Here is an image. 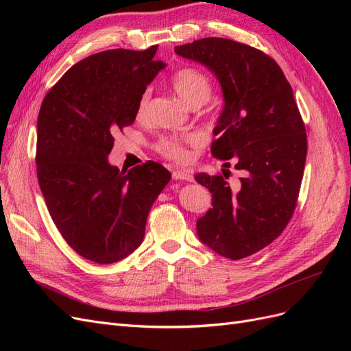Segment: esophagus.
<instances>
[{
  "label": "esophagus",
  "instance_id": "obj_1",
  "mask_svg": "<svg viewBox=\"0 0 351 351\" xmlns=\"http://www.w3.org/2000/svg\"><path fill=\"white\" fill-rule=\"evenodd\" d=\"M174 180H184V182H192L193 176L190 171H186V169H177V171L173 173Z\"/></svg>",
  "mask_w": 351,
  "mask_h": 351
}]
</instances>
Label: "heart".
<instances>
[{
    "instance_id": "1",
    "label": "heart",
    "mask_w": 351,
    "mask_h": 351,
    "mask_svg": "<svg viewBox=\"0 0 351 351\" xmlns=\"http://www.w3.org/2000/svg\"><path fill=\"white\" fill-rule=\"evenodd\" d=\"M173 88L176 93L192 108L200 107L205 104L212 93V83L205 73L193 67L178 69L171 77ZM151 90H145L139 102H137V117H145L147 107H149ZM202 145V139L197 134L187 136H162L155 143V151L169 161L177 164H184L190 159L189 146L197 147Z\"/></svg>"
}]
</instances>
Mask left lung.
Returning <instances> with one entry per match:
<instances>
[{"mask_svg": "<svg viewBox=\"0 0 351 351\" xmlns=\"http://www.w3.org/2000/svg\"><path fill=\"white\" fill-rule=\"evenodd\" d=\"M176 54L215 73L226 107L214 129L210 152L230 169L197 174L212 208L197 219V236L224 258L239 261L280 237L299 199L307 136L293 89L277 61L261 49L226 38L176 47Z\"/></svg>", "mask_w": 351, "mask_h": 351, "instance_id": "obj_1", "label": "left lung"}]
</instances>
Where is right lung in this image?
Returning a JSON list of instances; mask_svg holds the SVG:
<instances>
[{"label":"right lung","mask_w":351,"mask_h":351,"mask_svg":"<svg viewBox=\"0 0 351 351\" xmlns=\"http://www.w3.org/2000/svg\"><path fill=\"white\" fill-rule=\"evenodd\" d=\"M158 45L108 49L79 61L45 95L38 115L36 174L49 215L69 246L97 263L141 246L154 202L171 173L154 161L120 171L107 161L114 136L162 61Z\"/></svg>","instance_id":"add662e5"}]
</instances>
